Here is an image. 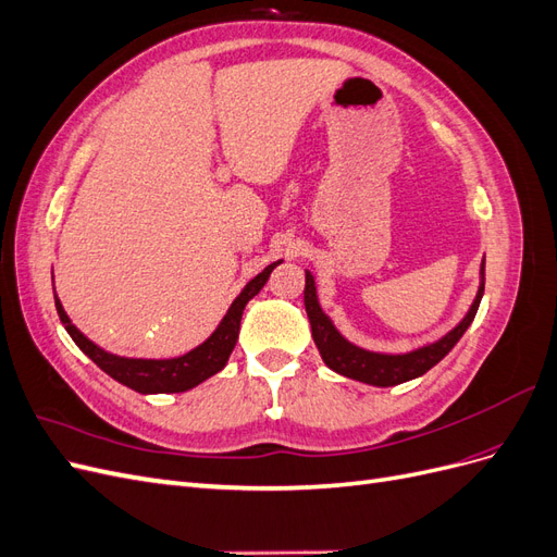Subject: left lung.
<instances>
[{"label":"left lung","instance_id":"obj_1","mask_svg":"<svg viewBox=\"0 0 557 557\" xmlns=\"http://www.w3.org/2000/svg\"><path fill=\"white\" fill-rule=\"evenodd\" d=\"M483 288H485V258L481 262L479 293L474 301H471L467 315L448 334H444L442 339L413 348L409 352H376V350H367L350 344L346 336L334 327L330 315L320 309V301L315 295V281L311 272H307L305 307L311 323L313 342L320 350V358H323V362L332 369V372L360 383L391 387V385H399V383L423 376L436 362L448 356L450 348L460 342V336L467 332L471 320H474L483 297Z\"/></svg>","mask_w":557,"mask_h":557}]
</instances>
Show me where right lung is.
<instances>
[{
    "label": "right lung",
    "instance_id": "right-lung-1",
    "mask_svg": "<svg viewBox=\"0 0 557 557\" xmlns=\"http://www.w3.org/2000/svg\"><path fill=\"white\" fill-rule=\"evenodd\" d=\"M276 264H281V260L264 267L256 278H250L246 283V288L239 293V297L232 301V307L223 315L221 325L213 330L209 339L178 358L146 360V358L113 356V352L92 344L88 336L72 323L70 315L64 313L62 301L58 299V295H55V309H58V315L62 320L64 330L70 332V336L74 339V344L83 352H86V356L99 369H102V372H107L117 383H123L141 395L185 393V391H190V387L199 385L201 381H207L209 376L218 374L227 364L230 352L234 350V344H237V339H239V325H242L244 309L248 301L264 288V283H267L269 274L274 272Z\"/></svg>",
    "mask_w": 557,
    "mask_h": 557
}]
</instances>
